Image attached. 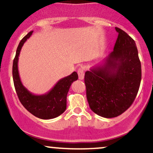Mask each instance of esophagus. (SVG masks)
I'll return each instance as SVG.
<instances>
[{
    "label": "esophagus",
    "mask_w": 153,
    "mask_h": 153,
    "mask_svg": "<svg viewBox=\"0 0 153 153\" xmlns=\"http://www.w3.org/2000/svg\"><path fill=\"white\" fill-rule=\"evenodd\" d=\"M78 78L80 80H82L84 78V71L82 68H79L78 71Z\"/></svg>",
    "instance_id": "obj_1"
}]
</instances>
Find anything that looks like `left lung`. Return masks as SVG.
I'll return each instance as SVG.
<instances>
[{
	"instance_id": "obj_1",
	"label": "left lung",
	"mask_w": 153,
	"mask_h": 153,
	"mask_svg": "<svg viewBox=\"0 0 153 153\" xmlns=\"http://www.w3.org/2000/svg\"><path fill=\"white\" fill-rule=\"evenodd\" d=\"M118 32L114 50L102 64L85 73L86 96L91 109L104 118L117 117L134 102L142 78L141 62L132 38Z\"/></svg>"
}]
</instances>
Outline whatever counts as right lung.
<instances>
[{
  "label": "right lung",
  "instance_id": "right-lung-1",
  "mask_svg": "<svg viewBox=\"0 0 153 153\" xmlns=\"http://www.w3.org/2000/svg\"><path fill=\"white\" fill-rule=\"evenodd\" d=\"M33 31L28 33L21 40L13 62V79L19 101L26 110L35 117L42 119H50L62 114L67 107V95L73 82L78 80L76 72L59 80L47 94L34 95L23 85L18 70L19 56L23 45L31 36Z\"/></svg>",
  "mask_w": 153,
  "mask_h": 153
}]
</instances>
